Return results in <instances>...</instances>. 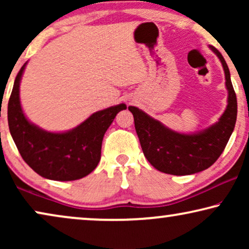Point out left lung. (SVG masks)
Returning a JSON list of instances; mask_svg holds the SVG:
<instances>
[{
	"mask_svg": "<svg viewBox=\"0 0 249 249\" xmlns=\"http://www.w3.org/2000/svg\"><path fill=\"white\" fill-rule=\"evenodd\" d=\"M210 49L222 63L228 105L219 121L194 134H181L165 127L136 107H129L134 115L135 128L145 158L159 171L173 176H187L206 170L222 154L232 134L237 120V97L230 71L222 54L215 47Z\"/></svg>",
	"mask_w": 249,
	"mask_h": 249,
	"instance_id": "1",
	"label": "left lung"
}]
</instances>
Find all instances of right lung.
Returning a JSON list of instances; mask_svg holds the SVG:
<instances>
[{
	"label": "right lung",
	"mask_w": 249,
	"mask_h": 249,
	"mask_svg": "<svg viewBox=\"0 0 249 249\" xmlns=\"http://www.w3.org/2000/svg\"><path fill=\"white\" fill-rule=\"evenodd\" d=\"M26 64L17 74L8 104L10 134L20 155L43 178L56 181L84 178L100 162L105 131L127 107L122 103L95 112L71 130H44L27 119L20 103V81Z\"/></svg>",
	"instance_id": "1"
}]
</instances>
